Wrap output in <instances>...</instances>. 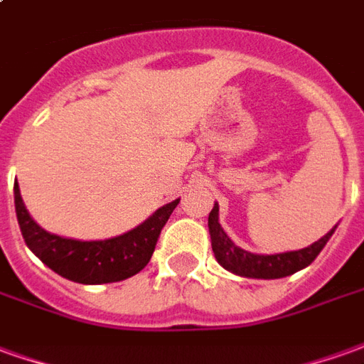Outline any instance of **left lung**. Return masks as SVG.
I'll return each mask as SVG.
<instances>
[{"label": "left lung", "instance_id": "obj_1", "mask_svg": "<svg viewBox=\"0 0 364 364\" xmlns=\"http://www.w3.org/2000/svg\"><path fill=\"white\" fill-rule=\"evenodd\" d=\"M336 228L337 226H333L318 242H314L312 245L302 247V250H296V252L261 255V253L245 252L230 240V236L218 222V203H214L213 210L208 214V232H210L214 257L226 271L245 277V279H282V277H289L300 269L308 267L320 255L323 245L333 236Z\"/></svg>", "mask_w": 364, "mask_h": 364}]
</instances>
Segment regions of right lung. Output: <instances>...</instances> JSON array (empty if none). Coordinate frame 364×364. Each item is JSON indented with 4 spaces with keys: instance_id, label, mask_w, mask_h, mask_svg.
<instances>
[{
    "instance_id": "1",
    "label": "right lung",
    "mask_w": 364,
    "mask_h": 364,
    "mask_svg": "<svg viewBox=\"0 0 364 364\" xmlns=\"http://www.w3.org/2000/svg\"><path fill=\"white\" fill-rule=\"evenodd\" d=\"M13 195L17 222L28 250L54 273L82 284L124 281L128 277L140 273L151 259L159 232L169 220L175 206L179 205V198H175L173 203L158 208L140 226L128 230L120 236L82 242L74 237L56 236L41 228L28 214L27 206L21 198L17 181L13 187Z\"/></svg>"
}]
</instances>
